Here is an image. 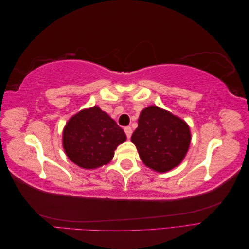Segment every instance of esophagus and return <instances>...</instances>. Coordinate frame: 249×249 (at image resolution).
Here are the masks:
<instances>
[{
  "mask_svg": "<svg viewBox=\"0 0 249 249\" xmlns=\"http://www.w3.org/2000/svg\"><path fill=\"white\" fill-rule=\"evenodd\" d=\"M124 133H125V135H126L127 139H130L131 136H132V133H133L132 127H131V126H125V127H124Z\"/></svg>",
  "mask_w": 249,
  "mask_h": 249,
  "instance_id": "esophagus-1",
  "label": "esophagus"
}]
</instances>
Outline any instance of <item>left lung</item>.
<instances>
[{"label":"left lung","instance_id":"obj_1","mask_svg":"<svg viewBox=\"0 0 249 249\" xmlns=\"http://www.w3.org/2000/svg\"><path fill=\"white\" fill-rule=\"evenodd\" d=\"M147 167L166 172L177 167L190 145L191 134L183 119L157 106L143 109L131 137Z\"/></svg>","mask_w":249,"mask_h":249}]
</instances>
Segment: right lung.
Wrapping results in <instances>:
<instances>
[{"label": "right lung", "instance_id": "right-lung-1", "mask_svg": "<svg viewBox=\"0 0 249 249\" xmlns=\"http://www.w3.org/2000/svg\"><path fill=\"white\" fill-rule=\"evenodd\" d=\"M125 140L122 127L97 106L77 113L63 130L66 156L84 169H95L108 164L116 147Z\"/></svg>", "mask_w": 249, "mask_h": 249}]
</instances>
